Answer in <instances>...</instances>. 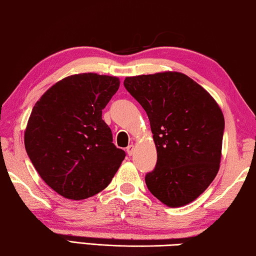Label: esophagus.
Masks as SVG:
<instances>
[{"label": "esophagus", "instance_id": "34e87169", "mask_svg": "<svg viewBox=\"0 0 256 256\" xmlns=\"http://www.w3.org/2000/svg\"><path fill=\"white\" fill-rule=\"evenodd\" d=\"M126 151H128V156H132L134 154V146L133 144H130L128 148H126Z\"/></svg>", "mask_w": 256, "mask_h": 256}]
</instances>
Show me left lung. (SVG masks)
Here are the masks:
<instances>
[{
  "label": "left lung",
  "instance_id": "8db88e82",
  "mask_svg": "<svg viewBox=\"0 0 256 256\" xmlns=\"http://www.w3.org/2000/svg\"><path fill=\"white\" fill-rule=\"evenodd\" d=\"M124 86L148 115L157 148L148 190L172 208L194 201L219 170L224 118L218 104L180 72L128 76Z\"/></svg>",
  "mask_w": 256,
  "mask_h": 256
}]
</instances>
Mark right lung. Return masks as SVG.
<instances>
[{
	"label": "right lung",
	"instance_id": "right-lung-1",
	"mask_svg": "<svg viewBox=\"0 0 256 256\" xmlns=\"http://www.w3.org/2000/svg\"><path fill=\"white\" fill-rule=\"evenodd\" d=\"M116 76L97 73L64 78L32 108L24 132L29 159L42 180L70 200L106 188L125 151L112 144L102 110L118 90Z\"/></svg>",
	"mask_w": 256,
	"mask_h": 256
}]
</instances>
